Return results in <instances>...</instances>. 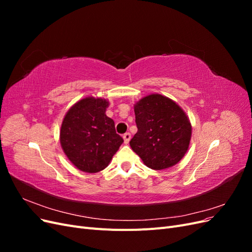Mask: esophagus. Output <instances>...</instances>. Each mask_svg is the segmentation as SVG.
I'll list each match as a JSON object with an SVG mask.
<instances>
[{
	"mask_svg": "<svg viewBox=\"0 0 252 252\" xmlns=\"http://www.w3.org/2000/svg\"><path fill=\"white\" fill-rule=\"evenodd\" d=\"M123 139H124V143H125V144H128L129 141H130V139H131V134L129 133V132H126V133L123 135Z\"/></svg>",
	"mask_w": 252,
	"mask_h": 252,
	"instance_id": "1",
	"label": "esophagus"
}]
</instances>
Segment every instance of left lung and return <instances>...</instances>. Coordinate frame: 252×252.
Returning a JSON list of instances; mask_svg holds the SVG:
<instances>
[{
    "label": "left lung",
    "mask_w": 252,
    "mask_h": 252,
    "mask_svg": "<svg viewBox=\"0 0 252 252\" xmlns=\"http://www.w3.org/2000/svg\"><path fill=\"white\" fill-rule=\"evenodd\" d=\"M138 132L129 142L143 163L155 170L178 164L191 140L186 112L171 98L158 94L142 97L133 106Z\"/></svg>",
    "instance_id": "left-lung-1"
}]
</instances>
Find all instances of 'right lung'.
I'll use <instances>...</instances> for the list:
<instances>
[{
	"mask_svg": "<svg viewBox=\"0 0 252 252\" xmlns=\"http://www.w3.org/2000/svg\"><path fill=\"white\" fill-rule=\"evenodd\" d=\"M106 98L86 96L73 104L65 114L60 143L68 159L83 172L105 169L123 143L114 122L106 116Z\"/></svg>",
	"mask_w": 252,
	"mask_h": 252,
	"instance_id": "obj_1",
	"label": "right lung"
}]
</instances>
